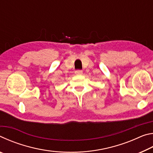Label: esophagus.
Segmentation results:
<instances>
[{
    "instance_id": "obj_1",
    "label": "esophagus",
    "mask_w": 153,
    "mask_h": 153,
    "mask_svg": "<svg viewBox=\"0 0 153 153\" xmlns=\"http://www.w3.org/2000/svg\"><path fill=\"white\" fill-rule=\"evenodd\" d=\"M82 73L83 72L82 70H76V71H75V74H76V75H82Z\"/></svg>"
}]
</instances>
